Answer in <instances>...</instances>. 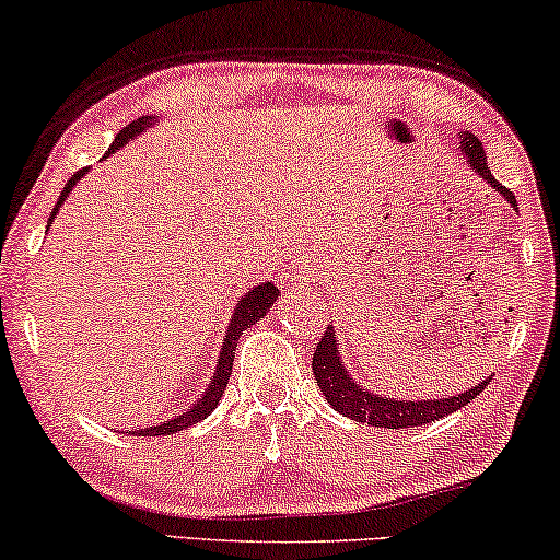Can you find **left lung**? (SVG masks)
Masks as SVG:
<instances>
[{"mask_svg": "<svg viewBox=\"0 0 560 560\" xmlns=\"http://www.w3.org/2000/svg\"><path fill=\"white\" fill-rule=\"evenodd\" d=\"M460 151L463 156H466V162L470 164V170L481 174L486 183L493 187V192L502 195V198L517 210V200H514V195L506 190L502 183L493 179L489 164H486L481 141H478L474 133H468V130H460ZM337 342L339 339L337 334H334V326H326L322 342H318L314 350V360H311L318 388L324 390L326 401L331 404V409H337L339 413H345V417L354 419V422L383 427V430L422 427V424L434 422V419L447 417V413L463 409V406L474 401V398L481 394L491 381V377H486V381L478 383V386L450 398H434V401H430V398H427V401H398V398L377 396V394H370L368 388H362L360 383L347 373Z\"/></svg>", "mask_w": 560, "mask_h": 560, "instance_id": "obj_1", "label": "left lung"}]
</instances>
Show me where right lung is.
Returning <instances> with one entry per match:
<instances>
[{"label": "right lung", "instance_id": "1", "mask_svg": "<svg viewBox=\"0 0 560 560\" xmlns=\"http://www.w3.org/2000/svg\"><path fill=\"white\" fill-rule=\"evenodd\" d=\"M154 126V118L151 115H143V118H136L133 122H128L126 128L120 130L118 136H115L113 147L107 149V154H113V151H118L120 147H126L128 141H133V138L138 133H143V130ZM86 174V170H79L77 174H71V179L67 183V187H63L61 195H58V202L54 208V213H50V221H54L58 210H61L63 200L69 198L71 187H74L79 179H82ZM280 290L272 285V282H259V285H254L249 293L238 298L236 308H234V316H231V324L226 329V337H223V345H221V358H218V365H215V373L213 377H210L208 388L202 390V396L198 398V404H192L190 409L179 413V417L170 419V422H159L156 427H147V430H136L133 434H138V438H156V434H174L179 430H187V427L198 424L200 419L210 417V411L215 409L218 401H221L223 390H226V383L231 377V368H234V354H236V345H238V337L249 329L252 324H257L259 318L267 316V311L272 308V303L278 301Z\"/></svg>", "mask_w": 560, "mask_h": 560}]
</instances>
